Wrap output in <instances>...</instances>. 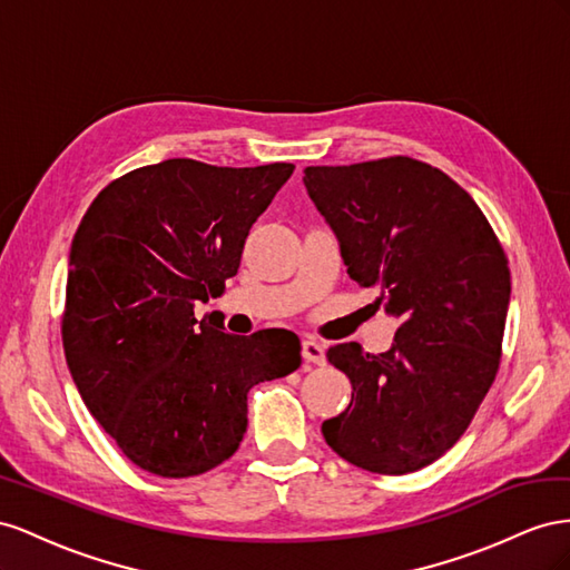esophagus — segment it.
I'll list each match as a JSON object with an SVG mask.
<instances>
[{"label":"esophagus","instance_id":"obj_1","mask_svg":"<svg viewBox=\"0 0 570 570\" xmlns=\"http://www.w3.org/2000/svg\"><path fill=\"white\" fill-rule=\"evenodd\" d=\"M303 357H305V363L322 365L324 363V346L315 338H305L303 341Z\"/></svg>","mask_w":570,"mask_h":570}]
</instances>
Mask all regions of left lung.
Listing matches in <instances>:
<instances>
[{
  "mask_svg": "<svg viewBox=\"0 0 570 570\" xmlns=\"http://www.w3.org/2000/svg\"><path fill=\"white\" fill-rule=\"evenodd\" d=\"M351 279L401 320L389 351H327L351 380L344 413L322 422L341 459L382 475L434 463L459 442L497 377L511 272L478 203L425 161L386 157L305 167Z\"/></svg>",
  "mask_w": 570,
  "mask_h": 570,
  "instance_id": "left-lung-1",
  "label": "left lung"
}]
</instances>
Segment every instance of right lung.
<instances>
[{
	"label": "right lung",
	"mask_w": 570,
	"mask_h": 570,
	"mask_svg": "<svg viewBox=\"0 0 570 570\" xmlns=\"http://www.w3.org/2000/svg\"><path fill=\"white\" fill-rule=\"evenodd\" d=\"M294 169L165 159L111 181L80 219L63 353L92 417L148 473L190 478L234 456L250 389L301 367L294 332L234 336L215 315L195 320Z\"/></svg>",
	"instance_id": "right-lung-1"
}]
</instances>
